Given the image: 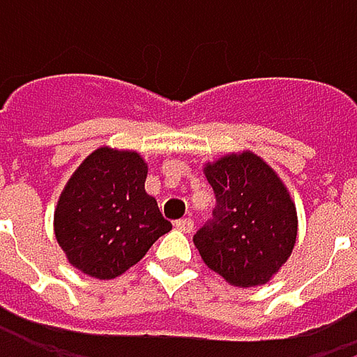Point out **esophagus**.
Segmentation results:
<instances>
[{"label": "esophagus", "mask_w": 357, "mask_h": 357, "mask_svg": "<svg viewBox=\"0 0 357 357\" xmlns=\"http://www.w3.org/2000/svg\"><path fill=\"white\" fill-rule=\"evenodd\" d=\"M176 227H178L179 231H183V234H190V231H192V227H194V223H192V219H190V217H183V219L176 221Z\"/></svg>", "instance_id": "esophagus-1"}]
</instances>
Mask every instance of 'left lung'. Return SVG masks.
Returning <instances> with one entry per match:
<instances>
[{
  "mask_svg": "<svg viewBox=\"0 0 357 357\" xmlns=\"http://www.w3.org/2000/svg\"><path fill=\"white\" fill-rule=\"evenodd\" d=\"M204 176L217 196L215 221L194 236L204 264L234 287L268 283L298 240V213L287 185L252 151L204 163Z\"/></svg>",
  "mask_w": 357,
  "mask_h": 357,
  "instance_id": "left-lung-1",
  "label": "left lung"
}]
</instances>
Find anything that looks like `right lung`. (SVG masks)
<instances>
[{
    "mask_svg": "<svg viewBox=\"0 0 357 357\" xmlns=\"http://www.w3.org/2000/svg\"><path fill=\"white\" fill-rule=\"evenodd\" d=\"M149 165L136 151L99 146L70 176L53 231L68 262L95 279H115L172 229L144 190Z\"/></svg>",
    "mask_w": 357,
    "mask_h": 357,
    "instance_id": "right-lung-1",
    "label": "right lung"
}]
</instances>
